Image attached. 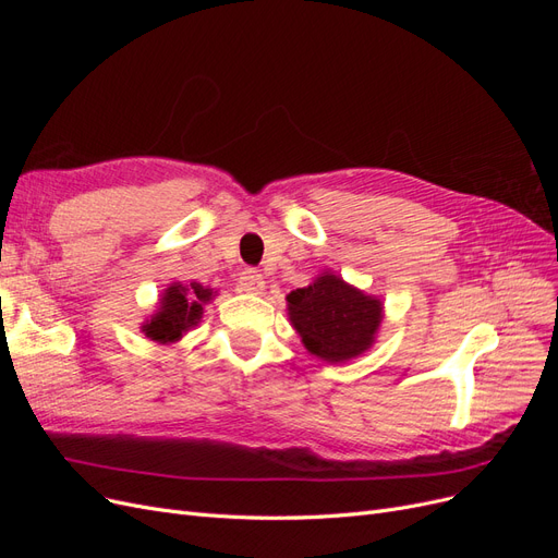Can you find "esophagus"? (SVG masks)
Returning a JSON list of instances; mask_svg holds the SVG:
<instances>
[{"mask_svg": "<svg viewBox=\"0 0 558 558\" xmlns=\"http://www.w3.org/2000/svg\"><path fill=\"white\" fill-rule=\"evenodd\" d=\"M240 291L251 293V295H260L265 291V279L258 269H251V267L244 269V272L240 275Z\"/></svg>", "mask_w": 558, "mask_h": 558, "instance_id": "1", "label": "esophagus"}]
</instances>
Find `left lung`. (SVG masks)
Here are the masks:
<instances>
[{"label": "left lung", "instance_id": "left-lung-1", "mask_svg": "<svg viewBox=\"0 0 558 558\" xmlns=\"http://www.w3.org/2000/svg\"><path fill=\"white\" fill-rule=\"evenodd\" d=\"M291 326L312 356L330 365L359 359L377 342L384 302L324 269L286 295Z\"/></svg>", "mask_w": 558, "mask_h": 558}]
</instances>
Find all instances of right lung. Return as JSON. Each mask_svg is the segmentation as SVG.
<instances>
[{
  "mask_svg": "<svg viewBox=\"0 0 558 558\" xmlns=\"http://www.w3.org/2000/svg\"><path fill=\"white\" fill-rule=\"evenodd\" d=\"M216 295L218 291H214L211 286H202L197 281H172L162 291L154 314L142 324V332L156 344H177L185 332H191L199 324L205 307Z\"/></svg>",
  "mask_w": 558,
  "mask_h": 558,
  "instance_id": "add662e5",
  "label": "right lung"
}]
</instances>
